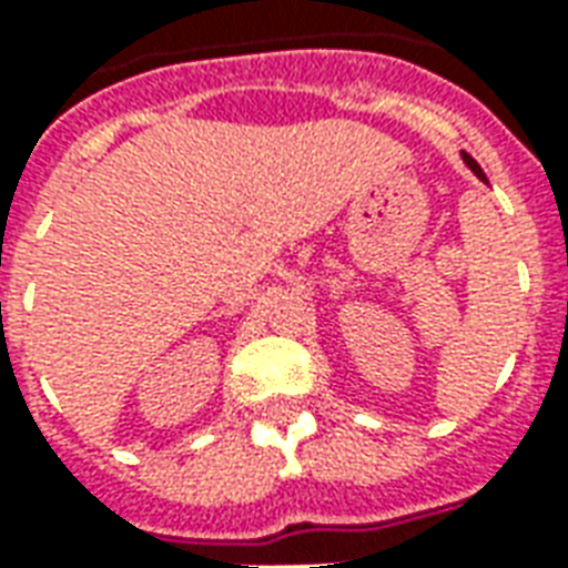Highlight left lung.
Returning <instances> with one entry per match:
<instances>
[{
  "instance_id": "left-lung-1",
  "label": "left lung",
  "mask_w": 568,
  "mask_h": 568,
  "mask_svg": "<svg viewBox=\"0 0 568 568\" xmlns=\"http://www.w3.org/2000/svg\"><path fill=\"white\" fill-rule=\"evenodd\" d=\"M463 158H465V163H468V166H471V173H475L477 179H484V182H487V175H484V170H480V166H477L475 158H468V154H463Z\"/></svg>"
}]
</instances>
